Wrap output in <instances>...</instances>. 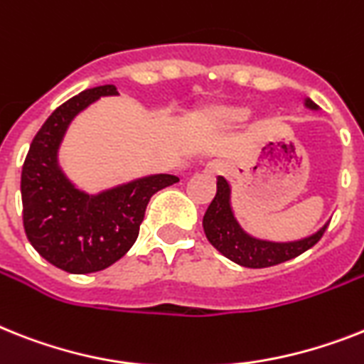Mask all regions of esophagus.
<instances>
[{"label": "esophagus", "mask_w": 364, "mask_h": 364, "mask_svg": "<svg viewBox=\"0 0 364 364\" xmlns=\"http://www.w3.org/2000/svg\"><path fill=\"white\" fill-rule=\"evenodd\" d=\"M225 171V165L221 161H210L206 167H204V173L208 176H218V175H223Z\"/></svg>", "instance_id": "obj_1"}]
</instances>
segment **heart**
Listing matches in <instances>:
<instances>
[{
    "instance_id": "b5f03b06",
    "label": "heart",
    "mask_w": 364,
    "mask_h": 364,
    "mask_svg": "<svg viewBox=\"0 0 364 364\" xmlns=\"http://www.w3.org/2000/svg\"><path fill=\"white\" fill-rule=\"evenodd\" d=\"M249 111L243 106H214L206 111V122L214 128H232L247 119Z\"/></svg>"
}]
</instances>
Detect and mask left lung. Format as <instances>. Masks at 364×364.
Instances as JSON below:
<instances>
[{"instance_id":"obj_1","label":"left lung","mask_w":364,"mask_h":364,"mask_svg":"<svg viewBox=\"0 0 364 364\" xmlns=\"http://www.w3.org/2000/svg\"><path fill=\"white\" fill-rule=\"evenodd\" d=\"M305 106L309 109H318L311 98L305 100ZM327 225L329 223L323 225L322 229L309 238L297 240V242L279 243L253 238L234 219L232 208H230V186L223 176H218V193L210 203L203 219L204 234L208 242L223 257L243 268H269V266H277V264L299 257L320 242Z\"/></svg>"}]
</instances>
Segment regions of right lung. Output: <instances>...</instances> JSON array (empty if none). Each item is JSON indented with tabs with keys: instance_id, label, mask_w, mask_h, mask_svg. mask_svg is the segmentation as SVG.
Listing matches in <instances>:
<instances>
[{
	"instance_id": "right-lung-1",
	"label": "right lung",
	"mask_w": 364,
	"mask_h": 364,
	"mask_svg": "<svg viewBox=\"0 0 364 364\" xmlns=\"http://www.w3.org/2000/svg\"><path fill=\"white\" fill-rule=\"evenodd\" d=\"M115 85L87 89L48 117L22 167V218L27 240L48 262L68 273H92L124 257L139 236L150 197L173 186V175H152L87 195L63 175L57 150L72 119Z\"/></svg>"
}]
</instances>
